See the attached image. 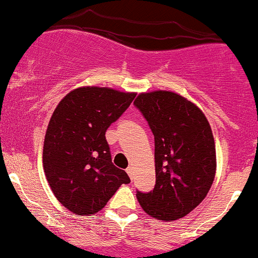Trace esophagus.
<instances>
[{
  "mask_svg": "<svg viewBox=\"0 0 258 258\" xmlns=\"http://www.w3.org/2000/svg\"><path fill=\"white\" fill-rule=\"evenodd\" d=\"M126 172L128 173V176L131 178H134V167H128V168L126 169Z\"/></svg>",
  "mask_w": 258,
  "mask_h": 258,
  "instance_id": "esophagus-1",
  "label": "esophagus"
}]
</instances>
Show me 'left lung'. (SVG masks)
I'll list each match as a JSON object with an SVG mask.
<instances>
[{
    "instance_id": "8db88e82",
    "label": "left lung",
    "mask_w": 258,
    "mask_h": 258,
    "mask_svg": "<svg viewBox=\"0 0 258 258\" xmlns=\"http://www.w3.org/2000/svg\"><path fill=\"white\" fill-rule=\"evenodd\" d=\"M134 105L154 135L155 185L138 190L148 215L172 221L191 212L206 198L216 173L212 130L201 109L171 91L140 94Z\"/></svg>"
}]
</instances>
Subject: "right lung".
I'll use <instances>...</instances> for the list:
<instances>
[{"label": "right lung", "mask_w": 258, "mask_h": 258, "mask_svg": "<svg viewBox=\"0 0 258 258\" xmlns=\"http://www.w3.org/2000/svg\"><path fill=\"white\" fill-rule=\"evenodd\" d=\"M134 99L131 92L87 86L69 92L52 113L43 169L54 196L74 215L99 212L131 181L113 164L105 132Z\"/></svg>", "instance_id": "1"}]
</instances>
